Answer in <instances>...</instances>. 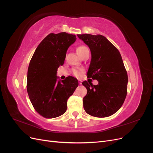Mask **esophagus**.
<instances>
[{"mask_svg":"<svg viewBox=\"0 0 153 153\" xmlns=\"http://www.w3.org/2000/svg\"><path fill=\"white\" fill-rule=\"evenodd\" d=\"M82 82L81 80H78V83H79V84L81 85V84H82Z\"/></svg>","mask_w":153,"mask_h":153,"instance_id":"1","label":"esophagus"}]
</instances>
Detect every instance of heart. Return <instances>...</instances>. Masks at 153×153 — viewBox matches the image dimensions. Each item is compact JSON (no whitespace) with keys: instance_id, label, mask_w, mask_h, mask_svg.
Wrapping results in <instances>:
<instances>
[{"instance_id":"obj_1","label":"heart","mask_w":153,"mask_h":153,"mask_svg":"<svg viewBox=\"0 0 153 153\" xmlns=\"http://www.w3.org/2000/svg\"><path fill=\"white\" fill-rule=\"evenodd\" d=\"M87 50H88V48L85 47V46H84V45L78 46V47L76 49V53H78V55H79L80 57V55L82 54H83L85 52H86ZM82 71H83L82 69H81L74 68V69H72L73 74L76 76H79L81 75V73H82Z\"/></svg>"}]
</instances>
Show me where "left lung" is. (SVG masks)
Masks as SVG:
<instances>
[{
	"instance_id": "1",
	"label": "left lung",
	"mask_w": 153,
	"mask_h": 153,
	"mask_svg": "<svg viewBox=\"0 0 153 153\" xmlns=\"http://www.w3.org/2000/svg\"><path fill=\"white\" fill-rule=\"evenodd\" d=\"M77 36L89 47L91 61L87 78L98 81L97 85L82 82L87 93L84 108L92 116L106 117L121 107L127 94L128 74L119 51L105 36L89 34Z\"/></svg>"
}]
</instances>
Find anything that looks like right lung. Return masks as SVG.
<instances>
[{
    "label": "right lung",
    "mask_w": 153,
    "mask_h": 153,
    "mask_svg": "<svg viewBox=\"0 0 153 153\" xmlns=\"http://www.w3.org/2000/svg\"><path fill=\"white\" fill-rule=\"evenodd\" d=\"M76 36L50 33L41 41L30 60L27 90L35 110L43 117H57L66 112L67 101L78 85L77 79L68 76L57 80V69L62 66L69 46Z\"/></svg>",
    "instance_id": "obj_1"
}]
</instances>
